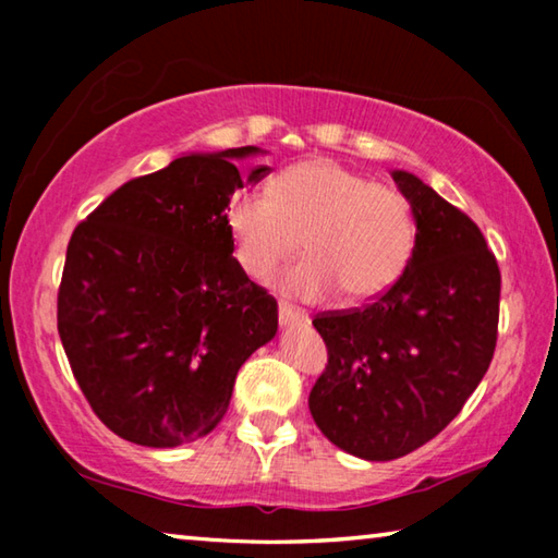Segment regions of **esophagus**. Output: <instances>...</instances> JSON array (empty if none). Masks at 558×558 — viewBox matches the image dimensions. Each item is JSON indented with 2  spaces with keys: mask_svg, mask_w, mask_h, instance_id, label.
Returning <instances> with one entry per match:
<instances>
[{
  "mask_svg": "<svg viewBox=\"0 0 558 558\" xmlns=\"http://www.w3.org/2000/svg\"><path fill=\"white\" fill-rule=\"evenodd\" d=\"M278 317H280V325H302V323H307L305 310L292 307V305H288V302H280V305H278Z\"/></svg>",
  "mask_w": 558,
  "mask_h": 558,
  "instance_id": "1",
  "label": "esophagus"
}]
</instances>
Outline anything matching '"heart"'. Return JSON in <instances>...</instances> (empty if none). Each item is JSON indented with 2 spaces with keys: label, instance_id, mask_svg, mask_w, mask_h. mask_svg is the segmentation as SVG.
<instances>
[{
  "label": "heart",
  "instance_id": "b5f03b06",
  "mask_svg": "<svg viewBox=\"0 0 558 558\" xmlns=\"http://www.w3.org/2000/svg\"><path fill=\"white\" fill-rule=\"evenodd\" d=\"M226 223L251 278H268L302 239L307 256L278 280L282 292L302 300H323L337 288L347 300L379 295L401 276L415 243L413 209L399 189L335 159L286 167L270 192L239 189Z\"/></svg>",
  "mask_w": 558,
  "mask_h": 558
}]
</instances>
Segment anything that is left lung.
Instances as JSON below:
<instances>
[{"label":"left lung","mask_w":558,"mask_h":558,"mask_svg":"<svg viewBox=\"0 0 558 558\" xmlns=\"http://www.w3.org/2000/svg\"><path fill=\"white\" fill-rule=\"evenodd\" d=\"M415 245L401 278L364 307L319 313L327 366L310 413L337 448L396 460L426 446L483 381L497 344L499 266L477 223L409 172Z\"/></svg>","instance_id":"obj_1"}]
</instances>
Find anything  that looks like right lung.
<instances>
[{
  "mask_svg": "<svg viewBox=\"0 0 558 558\" xmlns=\"http://www.w3.org/2000/svg\"><path fill=\"white\" fill-rule=\"evenodd\" d=\"M256 153L177 157L75 226L59 335L93 413L120 438L174 448L209 436L241 364L276 337L278 302L231 256L226 223L243 186L233 159Z\"/></svg>",
  "mask_w": 558,
  "mask_h": 558,
  "instance_id": "obj_1",
  "label": "right lung"
}]
</instances>
